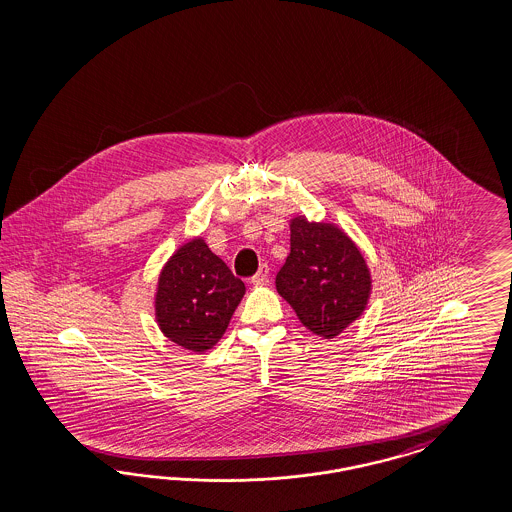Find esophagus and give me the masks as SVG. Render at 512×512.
I'll return each instance as SVG.
<instances>
[{"label":"esophagus","instance_id":"obj_1","mask_svg":"<svg viewBox=\"0 0 512 512\" xmlns=\"http://www.w3.org/2000/svg\"><path fill=\"white\" fill-rule=\"evenodd\" d=\"M268 272H270V268H268L266 264H261V268L257 270V274L251 278V283H253V285H266V283H268Z\"/></svg>","mask_w":512,"mask_h":512}]
</instances>
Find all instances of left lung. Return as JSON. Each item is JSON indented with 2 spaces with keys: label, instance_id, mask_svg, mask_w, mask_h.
Listing matches in <instances>:
<instances>
[{
  "label": "left lung",
  "instance_id": "8db88e82",
  "mask_svg": "<svg viewBox=\"0 0 512 512\" xmlns=\"http://www.w3.org/2000/svg\"><path fill=\"white\" fill-rule=\"evenodd\" d=\"M291 253L276 276V289L300 323L319 338H336L364 313L372 276L357 244L332 223L296 216Z\"/></svg>",
  "mask_w": 512,
  "mask_h": 512
}]
</instances>
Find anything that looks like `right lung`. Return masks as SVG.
<instances>
[{"instance_id":"add662e5","label":"right lung","mask_w":512,"mask_h":512,"mask_svg":"<svg viewBox=\"0 0 512 512\" xmlns=\"http://www.w3.org/2000/svg\"><path fill=\"white\" fill-rule=\"evenodd\" d=\"M244 293V281L197 236L176 249L159 274L155 321L176 345L204 353L221 340Z\"/></svg>"}]
</instances>
